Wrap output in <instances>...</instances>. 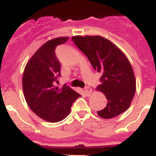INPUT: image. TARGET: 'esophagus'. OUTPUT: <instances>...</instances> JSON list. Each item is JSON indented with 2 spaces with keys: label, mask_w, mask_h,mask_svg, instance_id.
Returning a JSON list of instances; mask_svg holds the SVG:
<instances>
[{
  "label": "esophagus",
  "mask_w": 156,
  "mask_h": 156,
  "mask_svg": "<svg viewBox=\"0 0 156 156\" xmlns=\"http://www.w3.org/2000/svg\"><path fill=\"white\" fill-rule=\"evenodd\" d=\"M84 92H85V94L87 96H90L91 94H92V93H93V90L91 89V88H89V87H86L85 88H84Z\"/></svg>",
  "instance_id": "1"
}]
</instances>
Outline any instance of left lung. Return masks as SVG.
Returning <instances> with one entry per match:
<instances>
[{
    "label": "left lung",
    "instance_id": "1",
    "mask_svg": "<svg viewBox=\"0 0 156 156\" xmlns=\"http://www.w3.org/2000/svg\"><path fill=\"white\" fill-rule=\"evenodd\" d=\"M72 39L88 57L93 68L101 74L97 90L104 93L108 102L98 114L105 119L120 115L129 107L136 89V80L127 57L101 36L77 35Z\"/></svg>",
    "mask_w": 156,
    "mask_h": 156
}]
</instances>
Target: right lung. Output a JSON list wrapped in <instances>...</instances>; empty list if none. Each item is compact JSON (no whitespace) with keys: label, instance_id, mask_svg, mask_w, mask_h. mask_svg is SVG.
<instances>
[{"label":"right lung","instance_id":"1","mask_svg":"<svg viewBox=\"0 0 156 156\" xmlns=\"http://www.w3.org/2000/svg\"><path fill=\"white\" fill-rule=\"evenodd\" d=\"M68 37H58L47 41L32 55L25 67L22 88L25 99L31 110L49 122H58L67 117L79 93L54 82L60 76V63L55 49L64 43Z\"/></svg>","mask_w":156,"mask_h":156}]
</instances>
